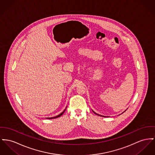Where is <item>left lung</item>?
I'll return each instance as SVG.
<instances>
[{
  "mask_svg": "<svg viewBox=\"0 0 155 155\" xmlns=\"http://www.w3.org/2000/svg\"><path fill=\"white\" fill-rule=\"evenodd\" d=\"M94 114H97V115H99V114H96L94 112H93ZM99 116H101V115H99ZM103 116V117H105V116Z\"/></svg>",
  "mask_w": 155,
  "mask_h": 155,
  "instance_id": "1",
  "label": "left lung"
}]
</instances>
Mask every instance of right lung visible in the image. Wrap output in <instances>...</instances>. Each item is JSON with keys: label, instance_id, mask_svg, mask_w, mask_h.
<instances>
[{"label": "right lung", "instance_id": "right-lung-1", "mask_svg": "<svg viewBox=\"0 0 155 155\" xmlns=\"http://www.w3.org/2000/svg\"><path fill=\"white\" fill-rule=\"evenodd\" d=\"M65 110H66V109L62 112V113L61 114H59V115H58V116H54V117H48V119H55V118H57V117H60L61 116H62V114H63V113L65 112Z\"/></svg>", "mask_w": 155, "mask_h": 155}]
</instances>
